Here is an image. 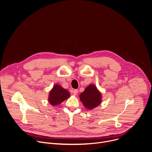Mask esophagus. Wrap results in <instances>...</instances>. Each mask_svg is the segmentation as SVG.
<instances>
[{
    "label": "esophagus",
    "instance_id": "esophagus-1",
    "mask_svg": "<svg viewBox=\"0 0 152 152\" xmlns=\"http://www.w3.org/2000/svg\"><path fill=\"white\" fill-rule=\"evenodd\" d=\"M78 90H77V89H75V90H74V91H73V94L74 95V96H76L77 94V93H78Z\"/></svg>",
    "mask_w": 152,
    "mask_h": 152
}]
</instances>
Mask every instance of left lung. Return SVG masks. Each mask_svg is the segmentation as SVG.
<instances>
[{
    "instance_id": "left-lung-1",
    "label": "left lung",
    "mask_w": 152,
    "mask_h": 152,
    "mask_svg": "<svg viewBox=\"0 0 152 152\" xmlns=\"http://www.w3.org/2000/svg\"><path fill=\"white\" fill-rule=\"evenodd\" d=\"M101 94L94 85H90L80 95V99L84 106L88 109H92L101 103Z\"/></svg>"
}]
</instances>
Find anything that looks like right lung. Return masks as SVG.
I'll use <instances>...</instances> for the list:
<instances>
[{
	"instance_id": "obj_1",
	"label": "right lung",
	"mask_w": 152,
	"mask_h": 152,
	"mask_svg": "<svg viewBox=\"0 0 152 152\" xmlns=\"http://www.w3.org/2000/svg\"><path fill=\"white\" fill-rule=\"evenodd\" d=\"M70 96V93L68 90L64 89L61 86L56 84L50 91L49 102L52 106H56L61 103Z\"/></svg>"
}]
</instances>
